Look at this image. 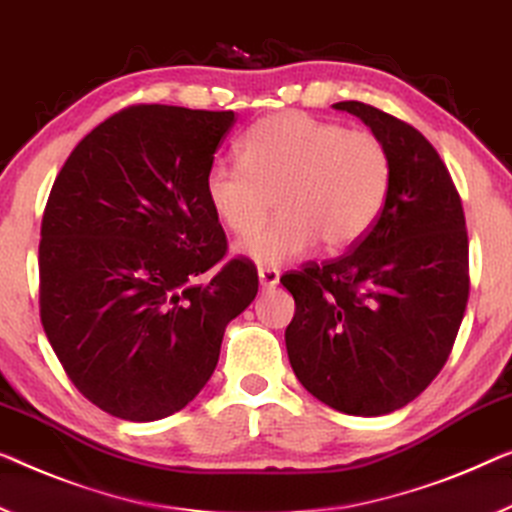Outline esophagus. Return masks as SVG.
<instances>
[{"instance_id": "1", "label": "esophagus", "mask_w": 512, "mask_h": 512, "mask_svg": "<svg viewBox=\"0 0 512 512\" xmlns=\"http://www.w3.org/2000/svg\"><path fill=\"white\" fill-rule=\"evenodd\" d=\"M257 276H259V285H262L264 289L276 287L278 282H280V271L278 269H271V266H259Z\"/></svg>"}]
</instances>
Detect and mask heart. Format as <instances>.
Returning <instances> with one entry per match:
<instances>
[{"instance_id": "heart-1", "label": "heart", "mask_w": 512, "mask_h": 512, "mask_svg": "<svg viewBox=\"0 0 512 512\" xmlns=\"http://www.w3.org/2000/svg\"><path fill=\"white\" fill-rule=\"evenodd\" d=\"M241 163L216 160L204 174L213 216L236 236L249 234L273 199L281 216L236 250L255 264H282L317 239L340 250L375 225L393 179L386 144L305 112L271 114L239 144Z\"/></svg>"}]
</instances>
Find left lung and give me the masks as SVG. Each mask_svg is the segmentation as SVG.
Listing matches in <instances>:
<instances>
[{"instance_id":"8db88e82","label":"left lung","mask_w":512,"mask_h":512,"mask_svg":"<svg viewBox=\"0 0 512 512\" xmlns=\"http://www.w3.org/2000/svg\"><path fill=\"white\" fill-rule=\"evenodd\" d=\"M349 112L386 144V204L354 248L285 273L296 312L285 331L296 379L329 407L384 416L418 398L451 354L469 299L462 200L414 126L358 101Z\"/></svg>"}]
</instances>
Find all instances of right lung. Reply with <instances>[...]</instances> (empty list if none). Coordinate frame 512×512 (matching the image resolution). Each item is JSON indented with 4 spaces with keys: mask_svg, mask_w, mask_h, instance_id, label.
Masks as SVG:
<instances>
[{
    "mask_svg": "<svg viewBox=\"0 0 512 512\" xmlns=\"http://www.w3.org/2000/svg\"><path fill=\"white\" fill-rule=\"evenodd\" d=\"M234 112L133 105L57 174L41 223V322L68 379L124 421L172 416L216 370L225 326L257 296L204 197ZM209 272L207 279L203 273Z\"/></svg>",
    "mask_w": 512,
    "mask_h": 512,
    "instance_id": "right-lung-1",
    "label": "right lung"
}]
</instances>
